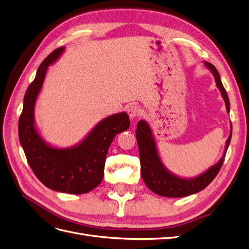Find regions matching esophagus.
<instances>
[{"label":"esophagus","mask_w":249,"mask_h":249,"mask_svg":"<svg viewBox=\"0 0 249 249\" xmlns=\"http://www.w3.org/2000/svg\"><path fill=\"white\" fill-rule=\"evenodd\" d=\"M127 113H129V117L131 119H136L142 115V110L138 106H131L127 109Z\"/></svg>","instance_id":"1"}]
</instances>
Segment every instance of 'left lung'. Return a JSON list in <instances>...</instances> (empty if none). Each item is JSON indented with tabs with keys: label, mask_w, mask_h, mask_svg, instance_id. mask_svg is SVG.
<instances>
[{
	"label": "left lung",
	"mask_w": 249,
	"mask_h": 249,
	"mask_svg": "<svg viewBox=\"0 0 249 249\" xmlns=\"http://www.w3.org/2000/svg\"><path fill=\"white\" fill-rule=\"evenodd\" d=\"M203 64L213 73L216 86L219 89L222 99L225 103L227 112L230 114V100L222 85L219 73H218L216 67L213 64L207 61L203 62ZM231 130L232 129L231 124L230 136L227 142H225L224 152L219 161L196 177L182 178L175 175V173L171 172L165 166L162 162L159 150H158L152 129H150L148 123H146L145 120H140L137 124L136 138L140 155L141 176L145 185L156 194L166 197H184L205 189L215 178L222 166L225 154H227V150L231 143Z\"/></svg>",
	"instance_id": "8db88e82"
}]
</instances>
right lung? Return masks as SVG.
I'll list each match as a JSON object with an SVG mask.
<instances>
[{
	"mask_svg": "<svg viewBox=\"0 0 249 249\" xmlns=\"http://www.w3.org/2000/svg\"><path fill=\"white\" fill-rule=\"evenodd\" d=\"M64 50V47L59 48L44 59L29 85L18 122V136L30 167L44 186L58 192L83 194L101 184L108 149L117 134L129 129L130 119L126 112L104 118L79 143L70 147L54 146L41 137L34 118L36 101L49 66L57 61Z\"/></svg>",
	"mask_w": 249,
	"mask_h": 249,
	"instance_id": "right-lung-1",
	"label": "right lung"
}]
</instances>
